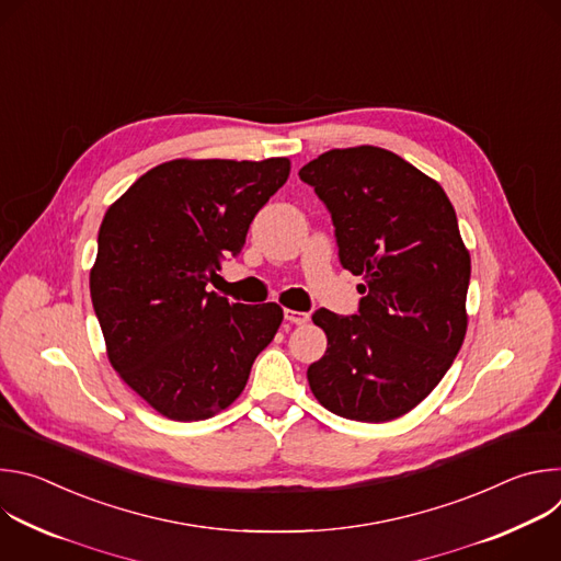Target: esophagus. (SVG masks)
<instances>
[{"label": "esophagus", "instance_id": "esophagus-1", "mask_svg": "<svg viewBox=\"0 0 561 561\" xmlns=\"http://www.w3.org/2000/svg\"><path fill=\"white\" fill-rule=\"evenodd\" d=\"M284 317H286V322H290V324H295V327H301V324H306L308 319H310V314H308V312L290 310V308H286V310H284Z\"/></svg>", "mask_w": 561, "mask_h": 561}]
</instances>
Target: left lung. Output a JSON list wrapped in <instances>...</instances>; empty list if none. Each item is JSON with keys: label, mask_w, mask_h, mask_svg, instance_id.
Returning a JSON list of instances; mask_svg holds the SVG:
<instances>
[{"label": "left lung", "mask_w": 561, "mask_h": 561, "mask_svg": "<svg viewBox=\"0 0 561 561\" xmlns=\"http://www.w3.org/2000/svg\"><path fill=\"white\" fill-rule=\"evenodd\" d=\"M299 178L331 210L342 266L364 279L359 314H312L329 346L308 366L310 390L346 420L402 417L466 337L470 253L455 208L433 178L379 146L333 148Z\"/></svg>", "instance_id": "obj_1"}]
</instances>
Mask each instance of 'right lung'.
<instances>
[{"mask_svg": "<svg viewBox=\"0 0 561 561\" xmlns=\"http://www.w3.org/2000/svg\"><path fill=\"white\" fill-rule=\"evenodd\" d=\"M288 175V157L173 159L108 206L91 297L111 366L159 415L221 413L273 342L279 304H230L206 286L226 253L244 249L253 217Z\"/></svg>", "mask_w": 561, "mask_h": 561, "instance_id": "add662e5", "label": "right lung"}]
</instances>
